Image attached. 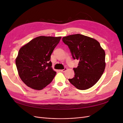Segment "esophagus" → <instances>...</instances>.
Here are the masks:
<instances>
[{
	"label": "esophagus",
	"instance_id": "1",
	"mask_svg": "<svg viewBox=\"0 0 123 123\" xmlns=\"http://www.w3.org/2000/svg\"><path fill=\"white\" fill-rule=\"evenodd\" d=\"M67 70V68H65L64 69L61 70L60 71H61V72H65V71H66Z\"/></svg>",
	"mask_w": 123,
	"mask_h": 123
}]
</instances>
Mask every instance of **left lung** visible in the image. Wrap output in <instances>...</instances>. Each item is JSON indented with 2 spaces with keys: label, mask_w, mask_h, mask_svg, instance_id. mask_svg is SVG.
Segmentation results:
<instances>
[{
  "label": "left lung",
  "mask_w": 123,
  "mask_h": 123,
  "mask_svg": "<svg viewBox=\"0 0 123 123\" xmlns=\"http://www.w3.org/2000/svg\"><path fill=\"white\" fill-rule=\"evenodd\" d=\"M74 59L79 61L74 68L75 76L69 81L79 90H86L100 79L105 69V52L97 40L80 34L64 37Z\"/></svg>",
  "instance_id": "1"
}]
</instances>
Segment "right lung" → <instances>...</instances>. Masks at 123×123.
Wrapping results in <instances>:
<instances>
[{
    "mask_svg": "<svg viewBox=\"0 0 123 123\" xmlns=\"http://www.w3.org/2000/svg\"><path fill=\"white\" fill-rule=\"evenodd\" d=\"M62 37L40 36L22 47L16 58L18 74L22 81L35 90H42L56 75L50 61L52 53Z\"/></svg>",
    "mask_w": 123,
    "mask_h": 123,
    "instance_id": "obj_1",
    "label": "right lung"
}]
</instances>
